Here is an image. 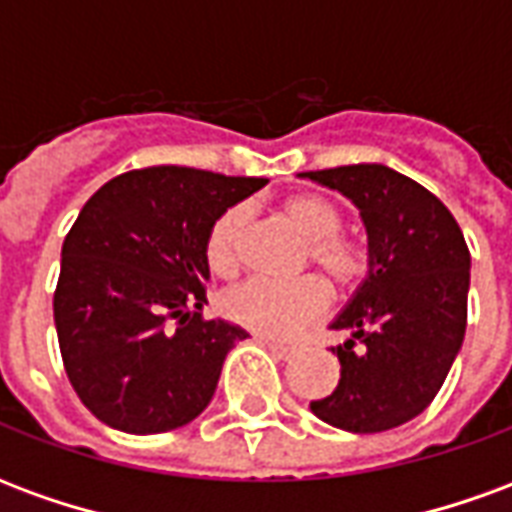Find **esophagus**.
I'll return each instance as SVG.
<instances>
[{"label": "esophagus", "mask_w": 512, "mask_h": 512, "mask_svg": "<svg viewBox=\"0 0 512 512\" xmlns=\"http://www.w3.org/2000/svg\"><path fill=\"white\" fill-rule=\"evenodd\" d=\"M263 345H266L268 351L277 356V359H290V356L296 354V348H293V345L274 343V340H263Z\"/></svg>", "instance_id": "esophagus-1"}]
</instances>
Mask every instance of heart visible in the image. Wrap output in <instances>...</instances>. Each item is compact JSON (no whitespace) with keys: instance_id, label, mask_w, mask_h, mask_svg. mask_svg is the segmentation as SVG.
Wrapping results in <instances>:
<instances>
[{"instance_id":"b5f03b06","label":"heart","mask_w":512,"mask_h":512,"mask_svg":"<svg viewBox=\"0 0 512 512\" xmlns=\"http://www.w3.org/2000/svg\"><path fill=\"white\" fill-rule=\"evenodd\" d=\"M282 211L307 244V263L318 268L334 290L351 293L370 274V252L365 244L343 235V208L323 194H296ZM249 205H230L213 219L205 238V260L213 274L230 277L244 260L246 235H249ZM329 304V293L321 279L304 277L296 282H274V279H246L235 288L224 290L219 310L227 321L244 326L263 337H290L304 326L318 321Z\"/></svg>"}]
</instances>
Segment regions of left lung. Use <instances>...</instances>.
I'll return each mask as SVG.
<instances>
[{
    "label": "left lung",
    "instance_id": "8db88e82",
    "mask_svg": "<svg viewBox=\"0 0 512 512\" xmlns=\"http://www.w3.org/2000/svg\"><path fill=\"white\" fill-rule=\"evenodd\" d=\"M354 202L367 227L370 274L332 321L340 384L312 414L351 433L414 419L444 384L466 332L469 246L447 205L384 164L301 172Z\"/></svg>",
    "mask_w": 512,
    "mask_h": 512
}]
</instances>
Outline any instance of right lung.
I'll return each instance as SVG.
<instances>
[{
  "mask_svg": "<svg viewBox=\"0 0 512 512\" xmlns=\"http://www.w3.org/2000/svg\"><path fill=\"white\" fill-rule=\"evenodd\" d=\"M191 167L117 175L62 244L54 323L84 406L123 433H167L211 403L224 356L249 334L205 321V238L213 219L263 189Z\"/></svg>",
  "mask_w": 512,
  "mask_h": 512,
  "instance_id": "1",
  "label": "right lung"
}]
</instances>
